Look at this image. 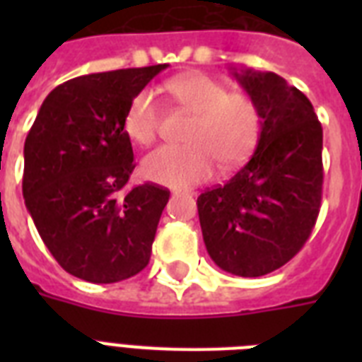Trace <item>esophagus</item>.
Segmentation results:
<instances>
[{
  "label": "esophagus",
  "instance_id": "esophagus-1",
  "mask_svg": "<svg viewBox=\"0 0 362 362\" xmlns=\"http://www.w3.org/2000/svg\"><path fill=\"white\" fill-rule=\"evenodd\" d=\"M184 193H187V195H197V193L192 192V189H186V192H184Z\"/></svg>",
  "mask_w": 362,
  "mask_h": 362
}]
</instances>
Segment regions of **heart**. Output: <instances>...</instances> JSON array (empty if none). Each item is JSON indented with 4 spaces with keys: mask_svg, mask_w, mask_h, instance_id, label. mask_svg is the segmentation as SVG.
<instances>
[{
    "mask_svg": "<svg viewBox=\"0 0 362 362\" xmlns=\"http://www.w3.org/2000/svg\"><path fill=\"white\" fill-rule=\"evenodd\" d=\"M170 95L193 120L184 146H161L142 159V175L156 184L184 187L209 180L218 161L223 167L244 163L257 144L261 110L247 93L229 92L218 78L189 73L167 84ZM159 109L156 95L142 90L131 99L124 116V129L136 144H152L158 135Z\"/></svg>",
    "mask_w": 362,
    "mask_h": 362,
    "instance_id": "heart-1",
    "label": "heart"
}]
</instances>
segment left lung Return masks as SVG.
Returning <instances> with one entry per match:
<instances>
[{"label": "left lung", "mask_w": 362, "mask_h": 362, "mask_svg": "<svg viewBox=\"0 0 362 362\" xmlns=\"http://www.w3.org/2000/svg\"><path fill=\"white\" fill-rule=\"evenodd\" d=\"M261 110L247 163L197 197L204 246L218 267L244 278L280 269L314 229L323 187V129L310 99L270 71H233Z\"/></svg>", "instance_id": "8db88e82"}]
</instances>
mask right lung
Wrapping results in <instances>:
<instances>
[{
    "instance_id": "obj_1",
    "label": "right lung",
    "mask_w": 362,
    "mask_h": 362,
    "mask_svg": "<svg viewBox=\"0 0 362 362\" xmlns=\"http://www.w3.org/2000/svg\"><path fill=\"white\" fill-rule=\"evenodd\" d=\"M167 64L93 73L42 101L24 142L25 209L45 246L69 274L115 284L150 261L170 192L124 186L135 169L125 110Z\"/></svg>"
}]
</instances>
